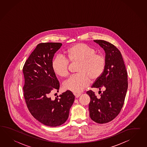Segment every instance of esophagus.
I'll list each match as a JSON object with an SVG mask.
<instances>
[{"instance_id": "obj_1", "label": "esophagus", "mask_w": 147, "mask_h": 147, "mask_svg": "<svg viewBox=\"0 0 147 147\" xmlns=\"http://www.w3.org/2000/svg\"><path fill=\"white\" fill-rule=\"evenodd\" d=\"M74 96H75V98H79L80 96H81V93H74Z\"/></svg>"}]
</instances>
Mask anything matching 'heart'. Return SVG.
<instances>
[{
	"label": "heart",
	"mask_w": 147,
	"mask_h": 147,
	"mask_svg": "<svg viewBox=\"0 0 147 147\" xmlns=\"http://www.w3.org/2000/svg\"><path fill=\"white\" fill-rule=\"evenodd\" d=\"M67 58L58 55L52 61V68L59 76L65 77L68 74L69 61L79 62L78 74L71 76L63 83V88L74 93L81 92L88 86L91 79L99 78L104 71L106 59L104 56L96 54L93 48L84 43L73 46L66 51Z\"/></svg>",
	"instance_id": "obj_1"
}]
</instances>
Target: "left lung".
Returning <instances> with one entry per match:
<instances>
[{"label":"left lung","instance_id":"8db88e82","mask_svg":"<svg viewBox=\"0 0 147 147\" xmlns=\"http://www.w3.org/2000/svg\"><path fill=\"white\" fill-rule=\"evenodd\" d=\"M93 41L105 50L106 65L103 73L91 88L100 90L104 88L105 91L99 99L92 90L86 93L91 99L90 118L96 123L104 124L113 120L122 109L128 87L127 74L122 54L114 45L102 40Z\"/></svg>","mask_w":147,"mask_h":147}]
</instances>
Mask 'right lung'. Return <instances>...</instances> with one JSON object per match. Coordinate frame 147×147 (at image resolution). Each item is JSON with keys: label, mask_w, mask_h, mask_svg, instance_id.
<instances>
[{"label": "right lung", "mask_w": 147, "mask_h": 147, "mask_svg": "<svg viewBox=\"0 0 147 147\" xmlns=\"http://www.w3.org/2000/svg\"><path fill=\"white\" fill-rule=\"evenodd\" d=\"M62 44L47 42L38 44L25 61L24 97L29 111L45 125L56 127L67 119L75 96L67 90L54 100L49 97L53 90L58 91L59 83L52 68L54 55Z\"/></svg>", "instance_id": "add662e5"}]
</instances>
